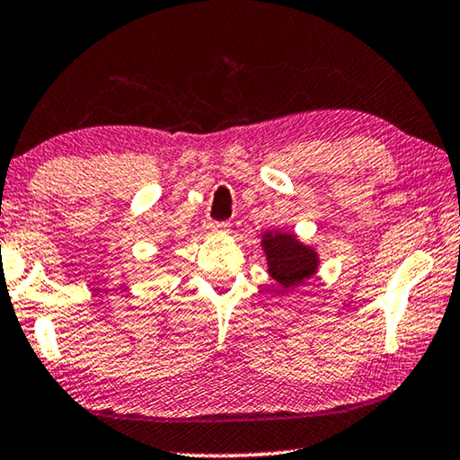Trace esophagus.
Here are the masks:
<instances>
[{"instance_id": "1", "label": "esophagus", "mask_w": 460, "mask_h": 460, "mask_svg": "<svg viewBox=\"0 0 460 460\" xmlns=\"http://www.w3.org/2000/svg\"><path fill=\"white\" fill-rule=\"evenodd\" d=\"M207 229L210 233H223V231H229V223L227 221H208Z\"/></svg>"}]
</instances>
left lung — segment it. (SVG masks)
<instances>
[{
  "label": "left lung",
  "instance_id": "obj_1",
  "mask_svg": "<svg viewBox=\"0 0 460 460\" xmlns=\"http://www.w3.org/2000/svg\"><path fill=\"white\" fill-rule=\"evenodd\" d=\"M261 247L266 253L268 274L284 290L295 288L317 274L319 253L315 247L305 245L295 233L266 231L261 235Z\"/></svg>",
  "mask_w": 460,
  "mask_h": 460
}]
</instances>
